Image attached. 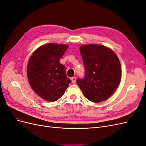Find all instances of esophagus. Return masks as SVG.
Wrapping results in <instances>:
<instances>
[{
    "label": "esophagus",
    "mask_w": 146,
    "mask_h": 146,
    "mask_svg": "<svg viewBox=\"0 0 146 146\" xmlns=\"http://www.w3.org/2000/svg\"><path fill=\"white\" fill-rule=\"evenodd\" d=\"M76 77H73L71 78V81H72V83H75L76 82Z\"/></svg>",
    "instance_id": "esophagus-1"
}]
</instances>
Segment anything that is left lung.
I'll use <instances>...</instances> for the list:
<instances>
[{
    "mask_svg": "<svg viewBox=\"0 0 146 146\" xmlns=\"http://www.w3.org/2000/svg\"><path fill=\"white\" fill-rule=\"evenodd\" d=\"M80 51L85 73V78L77 79V85L92 102L106 100L116 91L121 79L117 55L108 47L99 44L82 46Z\"/></svg>",
    "mask_w": 146,
    "mask_h": 146,
    "instance_id": "left-lung-1",
    "label": "left lung"
}]
</instances>
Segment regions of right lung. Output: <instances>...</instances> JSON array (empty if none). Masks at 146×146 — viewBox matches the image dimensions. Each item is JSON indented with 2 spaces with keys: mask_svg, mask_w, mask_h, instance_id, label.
Wrapping results in <instances>:
<instances>
[{
  "mask_svg": "<svg viewBox=\"0 0 146 146\" xmlns=\"http://www.w3.org/2000/svg\"><path fill=\"white\" fill-rule=\"evenodd\" d=\"M68 46L50 43L43 45L31 56L27 66V77L33 90L48 102L60 99L71 83L67 77L64 66L60 60Z\"/></svg>",
  "mask_w": 146,
  "mask_h": 146,
  "instance_id": "right-lung-1",
  "label": "right lung"
}]
</instances>
